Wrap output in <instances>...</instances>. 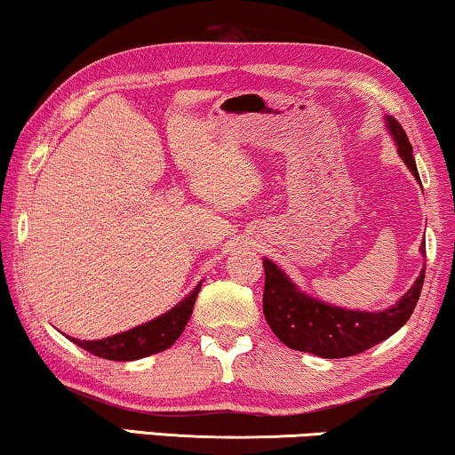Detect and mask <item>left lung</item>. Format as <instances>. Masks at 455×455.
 <instances>
[{
  "label": "left lung",
  "mask_w": 455,
  "mask_h": 455,
  "mask_svg": "<svg viewBox=\"0 0 455 455\" xmlns=\"http://www.w3.org/2000/svg\"><path fill=\"white\" fill-rule=\"evenodd\" d=\"M385 122H387L389 134L395 140L397 153H400L403 164L420 182L416 161L412 157V145H410L400 122L391 116L385 117ZM420 252L425 257V242L420 244ZM263 313L271 331L291 350L310 352L321 358L354 356V354L369 350L379 341L387 339L397 329L406 325L416 302H419L427 269V267H422L412 288L394 307L379 310V313H369V310H347L316 300L298 288L269 259H263Z\"/></svg>",
  "instance_id": "1"
}]
</instances>
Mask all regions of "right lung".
<instances>
[{
	"label": "right lung",
	"instance_id": "right-lung-1",
	"mask_svg": "<svg viewBox=\"0 0 455 455\" xmlns=\"http://www.w3.org/2000/svg\"><path fill=\"white\" fill-rule=\"evenodd\" d=\"M198 290H201V283L182 302L176 304L172 310H167L165 315H161L148 323H142V325L130 329V331L95 341H84L76 338L70 339L83 347V350L95 354L99 358L117 360V363H128V360H139L151 356V354L164 352L176 344V339L182 335L186 323H188L192 315V308H195Z\"/></svg>",
	"mask_w": 455,
	"mask_h": 455
}]
</instances>
